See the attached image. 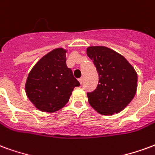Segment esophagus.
I'll list each match as a JSON object with an SVG mask.
<instances>
[{
	"mask_svg": "<svg viewBox=\"0 0 155 155\" xmlns=\"http://www.w3.org/2000/svg\"><path fill=\"white\" fill-rule=\"evenodd\" d=\"M78 81H79V82H80V84L82 85V81H83V79H82V78H79Z\"/></svg>",
	"mask_w": 155,
	"mask_h": 155,
	"instance_id": "esophagus-1",
	"label": "esophagus"
}]
</instances>
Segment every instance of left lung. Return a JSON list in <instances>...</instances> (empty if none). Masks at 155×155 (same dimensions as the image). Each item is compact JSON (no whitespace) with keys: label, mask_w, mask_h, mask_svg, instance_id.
I'll use <instances>...</instances> for the list:
<instances>
[{"label":"left lung","mask_w":155,"mask_h":155,"mask_svg":"<svg viewBox=\"0 0 155 155\" xmlns=\"http://www.w3.org/2000/svg\"><path fill=\"white\" fill-rule=\"evenodd\" d=\"M87 54L99 75L97 88L87 93L89 104L104 116L119 113L136 93L137 73L125 57L105 46H90Z\"/></svg>","instance_id":"8db88e82"}]
</instances>
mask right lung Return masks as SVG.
I'll return each instance as SVG.
<instances>
[{"label": "right lung", "instance_id": "right-lung-1", "mask_svg": "<svg viewBox=\"0 0 155 155\" xmlns=\"http://www.w3.org/2000/svg\"><path fill=\"white\" fill-rule=\"evenodd\" d=\"M67 49L58 48L42 57L28 74L25 92L33 105L44 112H55L68 103L80 85L66 64Z\"/></svg>", "mask_w": 155, "mask_h": 155}]
</instances>
